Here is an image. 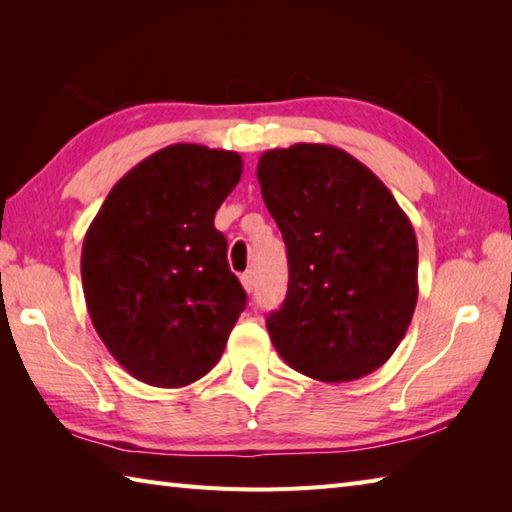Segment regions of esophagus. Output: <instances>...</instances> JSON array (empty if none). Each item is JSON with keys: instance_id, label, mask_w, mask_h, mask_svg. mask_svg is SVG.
Returning <instances> with one entry per match:
<instances>
[{"instance_id": "esophagus-1", "label": "esophagus", "mask_w": 512, "mask_h": 512, "mask_svg": "<svg viewBox=\"0 0 512 512\" xmlns=\"http://www.w3.org/2000/svg\"><path fill=\"white\" fill-rule=\"evenodd\" d=\"M239 279H242V286H244L246 292H250V290L255 288V273H250V270H248V273H244L242 277H239Z\"/></svg>"}]
</instances>
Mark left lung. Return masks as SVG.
Segmentation results:
<instances>
[{"mask_svg":"<svg viewBox=\"0 0 512 512\" xmlns=\"http://www.w3.org/2000/svg\"><path fill=\"white\" fill-rule=\"evenodd\" d=\"M257 180L288 248V295L266 321L279 356L321 383L372 374L416 310L409 217L374 171L332 145L264 151Z\"/></svg>","mask_w":512,"mask_h":512,"instance_id":"8db88e82","label":"left lung"}]
</instances>
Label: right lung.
<instances>
[{
	"label": "right lung",
	"mask_w": 512,
	"mask_h": 512,
	"mask_svg": "<svg viewBox=\"0 0 512 512\" xmlns=\"http://www.w3.org/2000/svg\"><path fill=\"white\" fill-rule=\"evenodd\" d=\"M242 169L237 151L169 145L114 184L85 233L81 279L94 330L151 387L209 374L246 308L213 224Z\"/></svg>",
	"instance_id": "right-lung-1"
}]
</instances>
